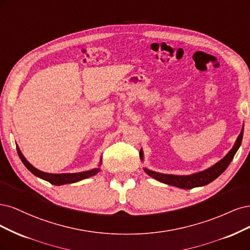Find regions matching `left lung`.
<instances>
[{
    "label": "left lung",
    "instance_id": "left-lung-1",
    "mask_svg": "<svg viewBox=\"0 0 250 250\" xmlns=\"http://www.w3.org/2000/svg\"><path fill=\"white\" fill-rule=\"evenodd\" d=\"M243 132H244V125L241 130L240 135L233 144L232 148L228 152L227 156L223 157L219 162H217L210 168L206 169V170L199 171L196 173H192L189 175H174V174H166V173H160L149 170L147 168H143L144 171L146 174L151 176L152 179H155L161 183H164L167 185H170V186L178 187L181 189H192L195 187H201L206 186V185L210 184L214 180H216L218 176L228 168L231 160L235 157L237 150L239 149L241 142L243 139ZM140 159L143 161V150L140 149Z\"/></svg>",
    "mask_w": 250,
    "mask_h": 250
}]
</instances>
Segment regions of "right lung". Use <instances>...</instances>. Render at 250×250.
I'll list each match as a JSON object with an SVG mask.
<instances>
[{
	"mask_svg": "<svg viewBox=\"0 0 250 250\" xmlns=\"http://www.w3.org/2000/svg\"><path fill=\"white\" fill-rule=\"evenodd\" d=\"M17 150L19 157L21 158V162L23 163L28 170H30L34 175L38 176V178L42 179L46 182H49L53 185H56V186H60V185H65V184H70V183H76V182H80L82 180H85L87 178H90V176L95 175L100 171V167L98 168H93L91 170H87V171H82V172H76V173H47V172H43L38 170L37 168H35L33 165H31L27 159L23 157V155L21 154V151L20 149V147L17 146ZM102 165V159L100 161L99 166Z\"/></svg>",
	"mask_w": 250,
	"mask_h": 250,
	"instance_id": "right-lung-1",
	"label": "right lung"
}]
</instances>
